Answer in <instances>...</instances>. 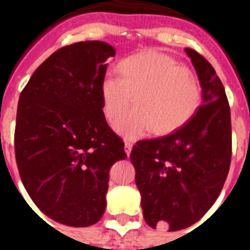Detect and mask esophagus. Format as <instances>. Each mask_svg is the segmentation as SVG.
Instances as JSON below:
<instances>
[{"label": "esophagus", "instance_id": "obj_1", "mask_svg": "<svg viewBox=\"0 0 250 250\" xmlns=\"http://www.w3.org/2000/svg\"><path fill=\"white\" fill-rule=\"evenodd\" d=\"M131 150H132V144L129 143V141H125V152L127 156H129L131 154Z\"/></svg>", "mask_w": 250, "mask_h": 250}]
</instances>
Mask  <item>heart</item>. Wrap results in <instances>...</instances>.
Instances as JSON below:
<instances>
[{"label": "heart", "mask_w": 250, "mask_h": 250, "mask_svg": "<svg viewBox=\"0 0 250 250\" xmlns=\"http://www.w3.org/2000/svg\"><path fill=\"white\" fill-rule=\"evenodd\" d=\"M121 76L107 72L101 80L102 111L114 123L129 104L135 107L117 122L115 129L137 139L150 129L168 135L192 119L201 105V85L188 66L160 50H145L119 63Z\"/></svg>", "instance_id": "obj_1"}]
</instances>
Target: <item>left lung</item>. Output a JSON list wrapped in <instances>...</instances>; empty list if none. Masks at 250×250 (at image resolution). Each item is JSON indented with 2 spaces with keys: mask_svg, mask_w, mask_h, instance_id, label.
<instances>
[{
  "mask_svg": "<svg viewBox=\"0 0 250 250\" xmlns=\"http://www.w3.org/2000/svg\"><path fill=\"white\" fill-rule=\"evenodd\" d=\"M202 105L182 128L133 145L131 162L150 227L178 231L200 221L221 193L231 164V114L225 86L208 61L193 49Z\"/></svg>",
  "mask_w": 250,
  "mask_h": 250,
  "instance_id": "8db88e82",
  "label": "left lung"
}]
</instances>
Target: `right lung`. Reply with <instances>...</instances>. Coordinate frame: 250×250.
<instances>
[{"label": "right lung", "mask_w": 250, "mask_h": 250, "mask_svg": "<svg viewBox=\"0 0 250 250\" xmlns=\"http://www.w3.org/2000/svg\"><path fill=\"white\" fill-rule=\"evenodd\" d=\"M114 56L104 41L63 46L36 68L19 97V175L37 208L62 225L101 219L110 167L127 157L102 111L100 86Z\"/></svg>", "instance_id": "add662e5"}]
</instances>
